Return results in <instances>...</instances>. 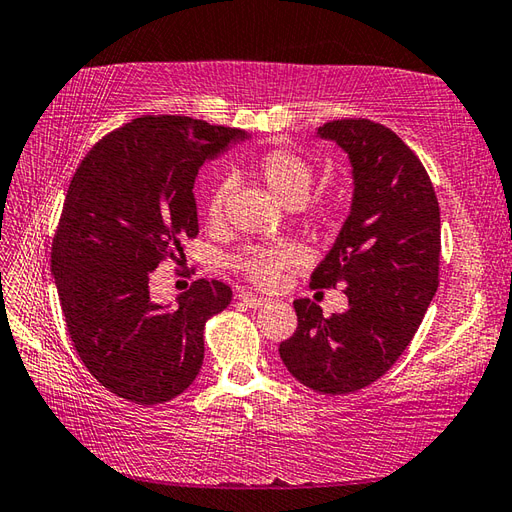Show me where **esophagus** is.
I'll return each instance as SVG.
<instances>
[{"label": "esophagus", "mask_w": 512, "mask_h": 512, "mask_svg": "<svg viewBox=\"0 0 512 512\" xmlns=\"http://www.w3.org/2000/svg\"><path fill=\"white\" fill-rule=\"evenodd\" d=\"M239 299H242V303H244L246 308H262V306H266V303H268L266 297H259V295H255V292H242V295H239Z\"/></svg>", "instance_id": "1"}]
</instances>
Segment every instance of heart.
Listing matches in <instances>:
<instances>
[{
  "label": "heart",
  "mask_w": 512,
  "mask_h": 512,
  "mask_svg": "<svg viewBox=\"0 0 512 512\" xmlns=\"http://www.w3.org/2000/svg\"><path fill=\"white\" fill-rule=\"evenodd\" d=\"M257 178L262 180L270 193L288 206L301 204L308 198L312 187V167L306 158L288 149H270L259 156L253 165ZM228 184L222 182L213 189L206 215L217 222L224 211ZM301 262V250L297 246H250L237 257V268L257 284H275L284 268Z\"/></svg>",
  "instance_id": "b5f03b06"
}]
</instances>
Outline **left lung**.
Segmentation results:
<instances>
[{
	"mask_svg": "<svg viewBox=\"0 0 512 512\" xmlns=\"http://www.w3.org/2000/svg\"><path fill=\"white\" fill-rule=\"evenodd\" d=\"M317 136L345 151L354 189L310 286H343L347 310L325 319L297 299V330L279 356L299 383L334 396L372 385L411 343L438 290L440 206L418 156L385 125L347 118Z\"/></svg>",
	"mask_w": 512,
	"mask_h": 512,
	"instance_id": "8db88e82",
	"label": "left lung"
}]
</instances>
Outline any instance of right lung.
I'll list each match as a JSON object with an SVG mask.
<instances>
[{
    "label": "right lung",
    "instance_id": "1",
    "mask_svg": "<svg viewBox=\"0 0 512 512\" xmlns=\"http://www.w3.org/2000/svg\"><path fill=\"white\" fill-rule=\"evenodd\" d=\"M250 140L189 116H143L99 140L76 169L52 242L70 339L90 374L136 405L180 396L204 361V323L233 290L198 279L160 306L149 275L198 235L193 184L204 162Z\"/></svg>",
    "mask_w": 512,
    "mask_h": 512
}]
</instances>
